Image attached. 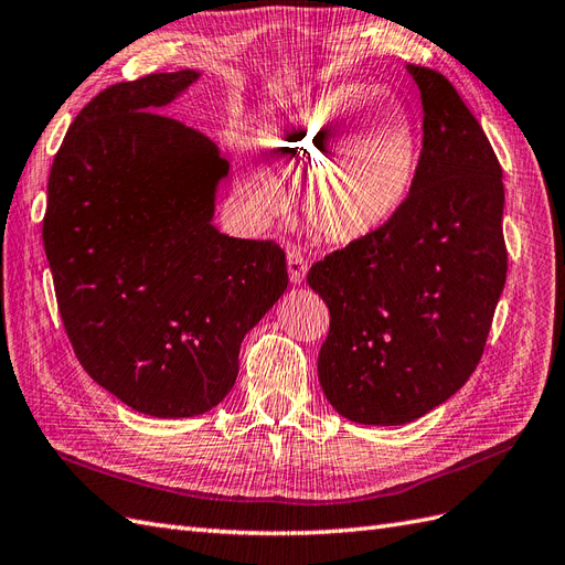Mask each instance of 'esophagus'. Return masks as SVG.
Wrapping results in <instances>:
<instances>
[{"mask_svg": "<svg viewBox=\"0 0 565 565\" xmlns=\"http://www.w3.org/2000/svg\"><path fill=\"white\" fill-rule=\"evenodd\" d=\"M307 262H303V256L299 249H287V273H289V282L299 285L303 282V276H307Z\"/></svg>", "mask_w": 565, "mask_h": 565, "instance_id": "1", "label": "esophagus"}]
</instances>
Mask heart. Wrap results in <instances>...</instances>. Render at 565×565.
<instances>
[{
    "label": "heart",
    "instance_id": "heart-1",
    "mask_svg": "<svg viewBox=\"0 0 565 565\" xmlns=\"http://www.w3.org/2000/svg\"><path fill=\"white\" fill-rule=\"evenodd\" d=\"M375 85H342L264 126L256 142L303 173V213L328 242H356L383 227L408 200L420 161L414 111ZM249 200L270 213L278 194L252 171Z\"/></svg>",
    "mask_w": 565,
    "mask_h": 565
}]
</instances>
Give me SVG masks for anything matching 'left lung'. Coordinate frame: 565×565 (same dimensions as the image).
I'll return each mask as SVG.
<instances>
[{"mask_svg": "<svg viewBox=\"0 0 565 565\" xmlns=\"http://www.w3.org/2000/svg\"><path fill=\"white\" fill-rule=\"evenodd\" d=\"M423 151L394 216L309 270L330 309L318 380L340 416L404 425L459 392L507 282L504 182L494 149L445 75L408 64Z\"/></svg>", "mask_w": 565, "mask_h": 565, "instance_id": "8db88e82", "label": "left lung"}]
</instances>
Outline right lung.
Listing matches in <instances>:
<instances>
[{"instance_id":"1","label":"right lung","mask_w":565,"mask_h":565,"mask_svg":"<svg viewBox=\"0 0 565 565\" xmlns=\"http://www.w3.org/2000/svg\"><path fill=\"white\" fill-rule=\"evenodd\" d=\"M200 78L151 73L89 102L54 157L42 221L75 356L154 418L221 404L242 340L287 289L278 245L213 225L231 163L200 130L163 116Z\"/></svg>"}]
</instances>
